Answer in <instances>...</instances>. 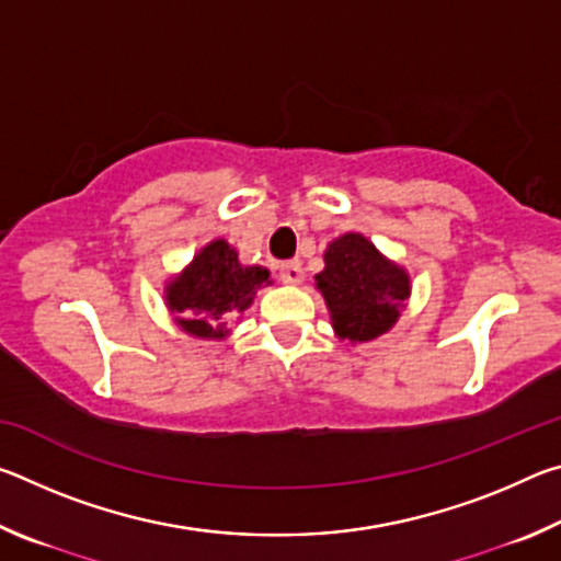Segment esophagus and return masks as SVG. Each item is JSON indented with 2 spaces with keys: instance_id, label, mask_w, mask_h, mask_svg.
<instances>
[{
  "instance_id": "1",
  "label": "esophagus",
  "mask_w": 561,
  "mask_h": 561,
  "mask_svg": "<svg viewBox=\"0 0 561 561\" xmlns=\"http://www.w3.org/2000/svg\"><path fill=\"white\" fill-rule=\"evenodd\" d=\"M279 277H282L284 284H301V279H304L301 262H297V260L284 262L282 270H279Z\"/></svg>"
}]
</instances>
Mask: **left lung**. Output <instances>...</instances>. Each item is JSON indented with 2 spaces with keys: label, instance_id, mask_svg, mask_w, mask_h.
<instances>
[{
  "label": "left lung",
  "instance_id": "obj_1",
  "mask_svg": "<svg viewBox=\"0 0 561 561\" xmlns=\"http://www.w3.org/2000/svg\"><path fill=\"white\" fill-rule=\"evenodd\" d=\"M314 284L336 339L354 346L388 334L411 297L408 270L360 232H344L327 244Z\"/></svg>",
  "mask_w": 561,
  "mask_h": 561
}]
</instances>
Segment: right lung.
I'll list each match as a JSON object with an SVG mask.
<instances>
[{
  "instance_id": "right-lung-1",
  "label": "right lung",
  "mask_w": 561,
  "mask_h": 561,
  "mask_svg": "<svg viewBox=\"0 0 561 561\" xmlns=\"http://www.w3.org/2000/svg\"><path fill=\"white\" fill-rule=\"evenodd\" d=\"M270 270L242 264L234 247L217 237L207 242L185 270L170 274L163 299L175 327L193 339L225 341L262 287H270Z\"/></svg>"
}]
</instances>
